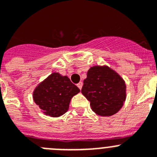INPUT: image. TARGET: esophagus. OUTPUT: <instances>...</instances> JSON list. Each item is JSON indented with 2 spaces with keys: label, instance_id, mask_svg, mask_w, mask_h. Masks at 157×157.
I'll return each mask as SVG.
<instances>
[{
  "label": "esophagus",
  "instance_id": "esophagus-1",
  "mask_svg": "<svg viewBox=\"0 0 157 157\" xmlns=\"http://www.w3.org/2000/svg\"><path fill=\"white\" fill-rule=\"evenodd\" d=\"M82 85H83L82 82H78L77 84V86L78 87V88H79L80 90H82Z\"/></svg>",
  "mask_w": 157,
  "mask_h": 157
}]
</instances>
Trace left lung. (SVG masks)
Returning <instances> with one entry per match:
<instances>
[{
    "instance_id": "1",
    "label": "left lung",
    "mask_w": 157,
    "mask_h": 157,
    "mask_svg": "<svg viewBox=\"0 0 157 157\" xmlns=\"http://www.w3.org/2000/svg\"><path fill=\"white\" fill-rule=\"evenodd\" d=\"M82 94L95 113L110 116L120 111L126 99V85L119 75L108 67L95 66L87 72Z\"/></svg>"
}]
</instances>
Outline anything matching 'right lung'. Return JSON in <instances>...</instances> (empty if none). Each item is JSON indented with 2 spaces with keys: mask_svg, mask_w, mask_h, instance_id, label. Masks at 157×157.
<instances>
[{
  "mask_svg": "<svg viewBox=\"0 0 157 157\" xmlns=\"http://www.w3.org/2000/svg\"><path fill=\"white\" fill-rule=\"evenodd\" d=\"M80 90L67 76L53 73L40 83L34 92V101L48 116L58 117L67 111L73 96Z\"/></svg>",
  "mask_w": 157,
  "mask_h": 157,
  "instance_id": "right-lung-1",
  "label": "right lung"
}]
</instances>
